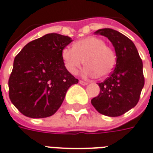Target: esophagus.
I'll use <instances>...</instances> for the list:
<instances>
[{"mask_svg":"<svg viewBox=\"0 0 153 153\" xmlns=\"http://www.w3.org/2000/svg\"><path fill=\"white\" fill-rule=\"evenodd\" d=\"M79 83L81 84V85H87L88 84V82H84V81H79Z\"/></svg>","mask_w":153,"mask_h":153,"instance_id":"esophagus-1","label":"esophagus"}]
</instances>
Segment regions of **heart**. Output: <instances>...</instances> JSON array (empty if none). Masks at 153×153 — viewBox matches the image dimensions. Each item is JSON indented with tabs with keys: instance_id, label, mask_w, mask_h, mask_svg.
I'll return each mask as SVG.
<instances>
[{
	"instance_id": "heart-1",
	"label": "heart",
	"mask_w": 153,
	"mask_h": 153,
	"mask_svg": "<svg viewBox=\"0 0 153 153\" xmlns=\"http://www.w3.org/2000/svg\"><path fill=\"white\" fill-rule=\"evenodd\" d=\"M62 58L66 69L71 74H77L84 64L85 75L91 76L106 77L113 71L116 56L113 49L97 37H86L76 41L73 48H65Z\"/></svg>"
}]
</instances>
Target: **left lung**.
Wrapping results in <instances>:
<instances>
[{"instance_id":"1","label":"left lung","mask_w":153,"mask_h":153,"mask_svg":"<svg viewBox=\"0 0 153 153\" xmlns=\"http://www.w3.org/2000/svg\"><path fill=\"white\" fill-rule=\"evenodd\" d=\"M108 38L116 53L114 71L101 83L100 91L91 100L92 105L99 113L109 117L122 115L134 108L139 100L144 85L143 62L133 41L112 29L95 32Z\"/></svg>"}]
</instances>
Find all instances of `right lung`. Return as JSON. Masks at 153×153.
<instances>
[{
    "label": "right lung",
    "mask_w": 153,
    "mask_h": 153,
    "mask_svg": "<svg viewBox=\"0 0 153 153\" xmlns=\"http://www.w3.org/2000/svg\"><path fill=\"white\" fill-rule=\"evenodd\" d=\"M72 39L48 33L27 44L14 60L9 78V96L24 115L33 119L53 115L66 93L78 80L68 72L62 52Z\"/></svg>",
    "instance_id": "obj_1"
}]
</instances>
